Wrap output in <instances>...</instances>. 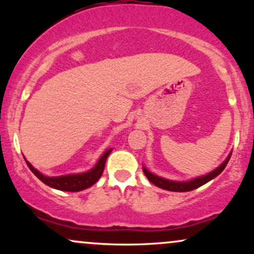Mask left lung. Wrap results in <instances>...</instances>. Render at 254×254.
Listing matches in <instances>:
<instances>
[{
	"label": "left lung",
	"mask_w": 254,
	"mask_h": 254,
	"mask_svg": "<svg viewBox=\"0 0 254 254\" xmlns=\"http://www.w3.org/2000/svg\"><path fill=\"white\" fill-rule=\"evenodd\" d=\"M230 155L232 153H229V155L226 157V160L218 166L217 168H215L214 171H211L210 173L205 174V176H200V177H196V178H192L190 180H186V182H177V180H170V179H166V178L159 177L156 174L151 173L149 170H147V167L143 166V172L145 174V177L148 178L150 183H153L154 185H156L157 188L160 189H164V190L167 191H173V192H188V191H192L194 189H198L199 186L204 185L210 180L216 178L218 174H221L224 168H226L227 164H228Z\"/></svg>",
	"instance_id": "obj_1"
}]
</instances>
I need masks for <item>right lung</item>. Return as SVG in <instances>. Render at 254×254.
I'll use <instances>...</instances> for the list:
<instances>
[{
    "label": "right lung",
    "instance_id": "1",
    "mask_svg": "<svg viewBox=\"0 0 254 254\" xmlns=\"http://www.w3.org/2000/svg\"><path fill=\"white\" fill-rule=\"evenodd\" d=\"M112 151V148L107 149L103 155L100 156V159L98 160V162L93 168H90L89 171L83 172V173H72V174H65V176H60V177H49L44 176L43 173H40L39 171L32 166L30 162L26 160V164H27L30 170L33 172V174L38 179H40L44 184H46L48 186H50L52 189H56V190L61 191H69V192H78L86 190V189L90 188L92 185H94L98 182L99 178L101 177L104 172L105 162H106L107 156L110 155V153Z\"/></svg>",
    "mask_w": 254,
    "mask_h": 254
}]
</instances>
